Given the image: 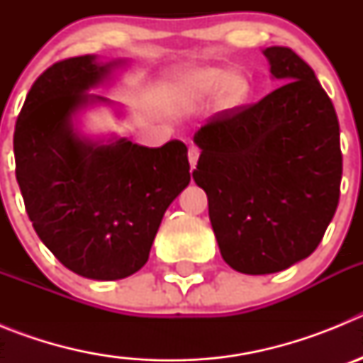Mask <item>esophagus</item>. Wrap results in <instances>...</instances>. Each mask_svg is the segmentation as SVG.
<instances>
[{"mask_svg":"<svg viewBox=\"0 0 363 363\" xmlns=\"http://www.w3.org/2000/svg\"><path fill=\"white\" fill-rule=\"evenodd\" d=\"M198 158H200V149H198V147H191V149H189V163H191V169L196 167Z\"/></svg>","mask_w":363,"mask_h":363,"instance_id":"esophagus-1","label":"esophagus"}]
</instances>
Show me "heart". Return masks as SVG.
I'll return each mask as SVG.
<instances>
[{
  "label": "heart",
  "instance_id": "obj_1",
  "mask_svg": "<svg viewBox=\"0 0 363 363\" xmlns=\"http://www.w3.org/2000/svg\"><path fill=\"white\" fill-rule=\"evenodd\" d=\"M218 90L223 107L234 108L243 104L249 92V83L240 72L203 67L178 72L167 79L162 91V101L169 112L184 114L213 98Z\"/></svg>",
  "mask_w": 363,
  "mask_h": 363
}]
</instances>
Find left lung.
I'll return each mask as SVG.
<instances>
[{
    "mask_svg": "<svg viewBox=\"0 0 363 363\" xmlns=\"http://www.w3.org/2000/svg\"><path fill=\"white\" fill-rule=\"evenodd\" d=\"M277 91L223 111L194 134L192 178L209 200L221 258L243 274L284 271L313 255L338 207L340 125L329 96L289 47L264 50Z\"/></svg>",
    "mask_w": 363,
    "mask_h": 363,
    "instance_id": "obj_1",
    "label": "left lung"
}]
</instances>
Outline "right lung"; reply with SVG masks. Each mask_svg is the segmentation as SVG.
I'll list each match as a JSON object with an SVG mask.
<instances>
[{
	"label": "right lung",
	"instance_id": "add662e5",
	"mask_svg": "<svg viewBox=\"0 0 363 363\" xmlns=\"http://www.w3.org/2000/svg\"><path fill=\"white\" fill-rule=\"evenodd\" d=\"M125 60L94 54L54 63L34 82L14 130L16 179L32 227L67 269L91 280H121L143 267L167 207L191 182L187 147L158 149L127 138L92 140L76 118L89 94Z\"/></svg>",
	"mask_w": 363,
	"mask_h": 363
}]
</instances>
